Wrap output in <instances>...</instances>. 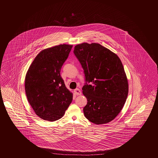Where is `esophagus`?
<instances>
[{
    "label": "esophagus",
    "instance_id": "esophagus-1",
    "mask_svg": "<svg viewBox=\"0 0 158 158\" xmlns=\"http://www.w3.org/2000/svg\"><path fill=\"white\" fill-rule=\"evenodd\" d=\"M73 91H74L75 94L77 95H81V91L79 89H76L75 90H74Z\"/></svg>",
    "mask_w": 158,
    "mask_h": 158
}]
</instances>
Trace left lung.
Masks as SVG:
<instances>
[{
	"instance_id": "1",
	"label": "left lung",
	"mask_w": 158,
	"mask_h": 158,
	"mask_svg": "<svg viewBox=\"0 0 158 158\" xmlns=\"http://www.w3.org/2000/svg\"><path fill=\"white\" fill-rule=\"evenodd\" d=\"M73 53L86 77L83 94L87 100L84 114L96 124L108 123L122 110L129 92V83L119 57L99 43L77 44Z\"/></svg>"
}]
</instances>
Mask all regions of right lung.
Instances as JSON below:
<instances>
[{
    "mask_svg": "<svg viewBox=\"0 0 158 158\" xmlns=\"http://www.w3.org/2000/svg\"><path fill=\"white\" fill-rule=\"evenodd\" d=\"M72 46L63 44L44 49L35 58L26 73V96L36 115L42 119H60L72 102L73 94L65 86L60 71Z\"/></svg>",
    "mask_w": 158,
    "mask_h": 158,
    "instance_id": "add662e5",
    "label": "right lung"
}]
</instances>
